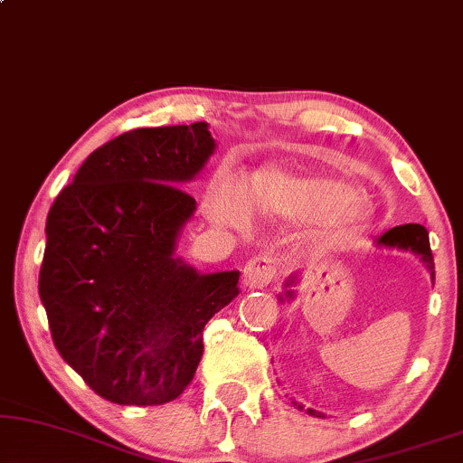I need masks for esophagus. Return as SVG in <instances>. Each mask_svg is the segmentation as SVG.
<instances>
[{"label":"esophagus","instance_id":"esophagus-1","mask_svg":"<svg viewBox=\"0 0 463 463\" xmlns=\"http://www.w3.org/2000/svg\"><path fill=\"white\" fill-rule=\"evenodd\" d=\"M277 258L270 254H258L250 258L243 269V283L248 288H264L275 279Z\"/></svg>","mask_w":463,"mask_h":463}]
</instances>
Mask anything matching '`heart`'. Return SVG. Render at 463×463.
Returning <instances> with one entry per match:
<instances>
[{"mask_svg": "<svg viewBox=\"0 0 463 463\" xmlns=\"http://www.w3.org/2000/svg\"><path fill=\"white\" fill-rule=\"evenodd\" d=\"M248 207L281 215V218L313 220V235L335 241L351 235L368 220V207L360 194L322 175H296L273 169L258 175L248 194L237 184H224L209 203L212 218L231 226H245Z\"/></svg>", "mask_w": 463, "mask_h": 463, "instance_id": "obj_1", "label": "heart"}]
</instances>
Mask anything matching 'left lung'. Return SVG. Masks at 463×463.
I'll return each mask as SVG.
<instances>
[{"instance_id":"8db88e82","label":"left lung","mask_w":463,"mask_h":463,"mask_svg":"<svg viewBox=\"0 0 463 463\" xmlns=\"http://www.w3.org/2000/svg\"><path fill=\"white\" fill-rule=\"evenodd\" d=\"M379 243L390 245V248L412 251V254L421 256V260L428 264L430 275H432V279H434V258H432V250H430V237H428V231H425V226H421V224H402V226L390 228L385 235H381ZM288 281L292 283L294 279H288ZM288 296H292V292H288ZM292 404L298 411L305 409V406L300 402H296V400ZM307 412H309V415H313V417H324V412L313 411V409H307Z\"/></svg>"}]
</instances>
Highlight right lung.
Here are the masks:
<instances>
[{"instance_id":"add662e5","label":"right lung","mask_w":463,"mask_h":463,"mask_svg":"<svg viewBox=\"0 0 463 463\" xmlns=\"http://www.w3.org/2000/svg\"><path fill=\"white\" fill-rule=\"evenodd\" d=\"M213 147L207 122L122 133L84 160L48 212L40 298L52 343L114 404L184 393L203 328L239 296V270L201 275L174 258L196 209L182 184Z\"/></svg>"}]
</instances>
